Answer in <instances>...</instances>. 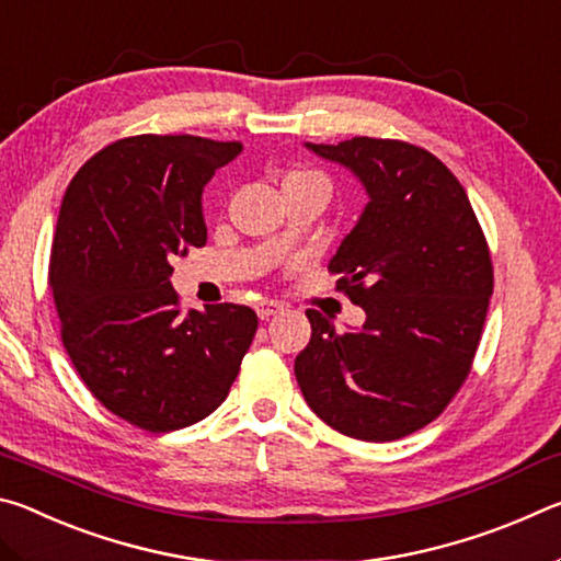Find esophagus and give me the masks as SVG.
Returning a JSON list of instances; mask_svg holds the SVG:
<instances>
[{
	"mask_svg": "<svg viewBox=\"0 0 561 561\" xmlns=\"http://www.w3.org/2000/svg\"><path fill=\"white\" fill-rule=\"evenodd\" d=\"M254 309H257L260 319H270L274 314H279V311H284V304L277 299H262V301H257V307Z\"/></svg>",
	"mask_w": 561,
	"mask_h": 561,
	"instance_id": "34e87169",
	"label": "esophagus"
}]
</instances>
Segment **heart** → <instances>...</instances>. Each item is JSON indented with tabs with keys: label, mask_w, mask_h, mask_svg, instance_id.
<instances>
[{
	"label": "heart",
	"mask_w": 561,
	"mask_h": 561,
	"mask_svg": "<svg viewBox=\"0 0 561 561\" xmlns=\"http://www.w3.org/2000/svg\"><path fill=\"white\" fill-rule=\"evenodd\" d=\"M309 183H314V185H324V187L329 190L327 178L321 175V173H317V170H291V173H289L287 178H284L282 187L287 190V187H294V185H309Z\"/></svg>",
	"instance_id": "b5f03b06"
}]
</instances>
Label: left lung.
Listing matches in <instances>:
<instances>
[{"mask_svg": "<svg viewBox=\"0 0 561 561\" xmlns=\"http://www.w3.org/2000/svg\"><path fill=\"white\" fill-rule=\"evenodd\" d=\"M307 148L366 187L364 213L329 262L366 324L341 334L309 309L311 341L294 376L334 431L398 440L435 421L470 374L492 297L488 240L465 187L428 150L368 136Z\"/></svg>", "mask_w": 561, "mask_h": 561, "instance_id": "1", "label": "left lung"}]
</instances>
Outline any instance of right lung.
Wrapping results in <instances>:
<instances>
[{"mask_svg":"<svg viewBox=\"0 0 561 561\" xmlns=\"http://www.w3.org/2000/svg\"><path fill=\"white\" fill-rule=\"evenodd\" d=\"M242 144L130 136L99 150L66 187L49 287L81 381L148 433L187 428L240 374L257 314L242 304L180 309L173 257L207 242L203 187Z\"/></svg>","mask_w":561,"mask_h":561,"instance_id":"add662e5","label":"right lung"}]
</instances>
